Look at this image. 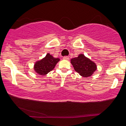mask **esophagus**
<instances>
[{"label":"esophagus","mask_w":126,"mask_h":126,"mask_svg":"<svg viewBox=\"0 0 126 126\" xmlns=\"http://www.w3.org/2000/svg\"><path fill=\"white\" fill-rule=\"evenodd\" d=\"M63 59H64V60H66V61H68L69 59V58L67 56H65V57H63Z\"/></svg>","instance_id":"1"}]
</instances>
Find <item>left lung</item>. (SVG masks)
Masks as SVG:
<instances>
[{
	"instance_id": "1",
	"label": "left lung",
	"mask_w": 126,
	"mask_h": 126,
	"mask_svg": "<svg viewBox=\"0 0 126 126\" xmlns=\"http://www.w3.org/2000/svg\"><path fill=\"white\" fill-rule=\"evenodd\" d=\"M71 63L75 71L83 77H89L97 69V65L94 62L84 54H79L78 57L72 58Z\"/></svg>"
}]
</instances>
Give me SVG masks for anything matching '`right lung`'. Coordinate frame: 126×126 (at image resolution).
I'll list each match as a JSON object with an SVG mask.
<instances>
[{
    "mask_svg": "<svg viewBox=\"0 0 126 126\" xmlns=\"http://www.w3.org/2000/svg\"><path fill=\"white\" fill-rule=\"evenodd\" d=\"M59 61V58H54L49 53H48L44 58L36 62L34 65V69L39 75L45 76L54 69Z\"/></svg>",
    "mask_w": 126,
    "mask_h": 126,
    "instance_id": "1",
    "label": "right lung"
}]
</instances>
